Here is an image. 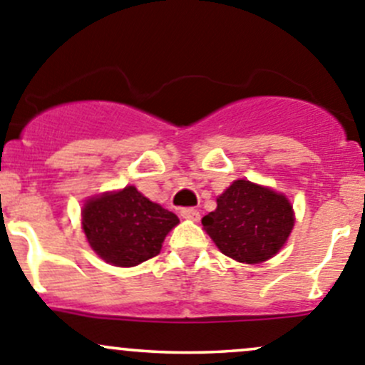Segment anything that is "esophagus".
I'll return each mask as SVG.
<instances>
[{
  "instance_id": "1",
  "label": "esophagus",
  "mask_w": 365,
  "mask_h": 365,
  "mask_svg": "<svg viewBox=\"0 0 365 365\" xmlns=\"http://www.w3.org/2000/svg\"><path fill=\"white\" fill-rule=\"evenodd\" d=\"M180 215L187 220H200V212L196 208H182Z\"/></svg>"
}]
</instances>
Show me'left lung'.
Here are the masks:
<instances>
[{"label":"left lung","mask_w":365,"mask_h":365,"mask_svg":"<svg viewBox=\"0 0 365 365\" xmlns=\"http://www.w3.org/2000/svg\"><path fill=\"white\" fill-rule=\"evenodd\" d=\"M201 222L220 252L240 263L257 264L281 251L295 215L284 194L249 180H235Z\"/></svg>","instance_id":"8db88e82"}]
</instances>
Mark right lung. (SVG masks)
<instances>
[{"instance_id":"1","label":"right lung","mask_w":365,"mask_h":365,"mask_svg":"<svg viewBox=\"0 0 365 365\" xmlns=\"http://www.w3.org/2000/svg\"><path fill=\"white\" fill-rule=\"evenodd\" d=\"M81 213L88 244L114 267H135L157 256L165 235L180 222L132 185L90 197Z\"/></svg>"}]
</instances>
